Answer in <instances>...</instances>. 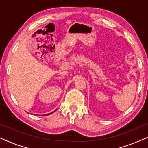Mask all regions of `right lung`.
I'll return each instance as SVG.
<instances>
[{"mask_svg":"<svg viewBox=\"0 0 148 148\" xmlns=\"http://www.w3.org/2000/svg\"><path fill=\"white\" fill-rule=\"evenodd\" d=\"M55 112V110H54V111H53V112H50V113H48V114H46V115H50V114H52V113H53V112ZM44 115H45V114H44Z\"/></svg>","mask_w":148,"mask_h":148,"instance_id":"add662e5","label":"right lung"}]
</instances>
